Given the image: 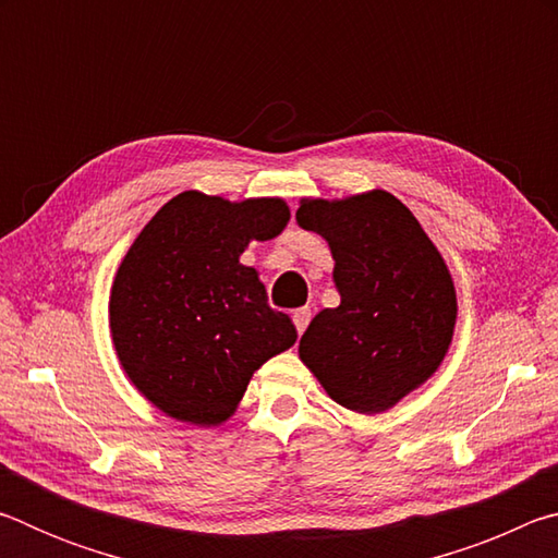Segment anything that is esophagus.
Returning a JSON list of instances; mask_svg holds the SVG:
<instances>
[{
	"instance_id": "34e87169",
	"label": "esophagus",
	"mask_w": 558,
	"mask_h": 558,
	"mask_svg": "<svg viewBox=\"0 0 558 558\" xmlns=\"http://www.w3.org/2000/svg\"><path fill=\"white\" fill-rule=\"evenodd\" d=\"M310 319H313V313H310V307H298L295 313H292V325H295L298 335H302L310 325Z\"/></svg>"
}]
</instances>
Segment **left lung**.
<instances>
[{"mask_svg": "<svg viewBox=\"0 0 558 558\" xmlns=\"http://www.w3.org/2000/svg\"><path fill=\"white\" fill-rule=\"evenodd\" d=\"M295 219L329 243L342 298L310 323L300 359L344 409H391L448 354L458 300L446 260L384 189L337 202L302 199Z\"/></svg>", "mask_w": 558, "mask_h": 558, "instance_id": "8db88e82", "label": "left lung"}]
</instances>
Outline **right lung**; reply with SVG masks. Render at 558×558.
Listing matches in <instances>:
<instances>
[{"label": "right lung", "mask_w": 558, "mask_h": 558, "mask_svg": "<svg viewBox=\"0 0 558 558\" xmlns=\"http://www.w3.org/2000/svg\"><path fill=\"white\" fill-rule=\"evenodd\" d=\"M282 199L229 202L182 192L149 221L122 258L110 290V332L122 369L159 411L219 426L251 376L295 344L286 313L268 305L251 241L286 229Z\"/></svg>", "instance_id": "obj_1"}]
</instances>
